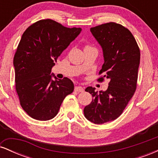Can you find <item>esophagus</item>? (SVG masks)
<instances>
[{
    "instance_id": "esophagus-1",
    "label": "esophagus",
    "mask_w": 158,
    "mask_h": 158,
    "mask_svg": "<svg viewBox=\"0 0 158 158\" xmlns=\"http://www.w3.org/2000/svg\"><path fill=\"white\" fill-rule=\"evenodd\" d=\"M75 91H77V92H83L84 91V88H82V87H81V86H77V87H75Z\"/></svg>"
}]
</instances>
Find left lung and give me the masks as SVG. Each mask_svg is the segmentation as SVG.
I'll list each match as a JSON object with an SVG mask.
<instances>
[{"instance_id":"obj_1","label":"left lung","mask_w":158,"mask_h":158,"mask_svg":"<svg viewBox=\"0 0 158 158\" xmlns=\"http://www.w3.org/2000/svg\"><path fill=\"white\" fill-rule=\"evenodd\" d=\"M90 32L102 49L104 63L99 73H104L110 82L105 91H95L90 86L85 89L93 99L85 107L84 115L90 122L103 124L118 118L133 97L140 52L131 32L119 23H104Z\"/></svg>"}]
</instances>
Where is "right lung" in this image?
Listing matches in <instances>:
<instances>
[{"label":"right lung","instance_id":"add662e5","mask_svg":"<svg viewBox=\"0 0 158 158\" xmlns=\"http://www.w3.org/2000/svg\"><path fill=\"white\" fill-rule=\"evenodd\" d=\"M81 31L46 19L34 23L23 33L13 59L15 88L20 104L32 118L52 119L66 96L73 91V81L67 77L58 80L51 70Z\"/></svg>","mask_w":158,"mask_h":158}]
</instances>
